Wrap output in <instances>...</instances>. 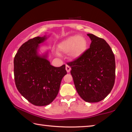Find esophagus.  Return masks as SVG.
Returning a JSON list of instances; mask_svg holds the SVG:
<instances>
[{
  "mask_svg": "<svg viewBox=\"0 0 132 132\" xmlns=\"http://www.w3.org/2000/svg\"><path fill=\"white\" fill-rule=\"evenodd\" d=\"M66 70L67 72H68V73L70 72V71L71 70L70 66H69V65H68V64H66Z\"/></svg>",
  "mask_w": 132,
  "mask_h": 132,
  "instance_id": "obj_1",
  "label": "esophagus"
}]
</instances>
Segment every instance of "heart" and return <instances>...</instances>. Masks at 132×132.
Returning <instances> with one entry per match:
<instances>
[{"mask_svg":"<svg viewBox=\"0 0 132 132\" xmlns=\"http://www.w3.org/2000/svg\"><path fill=\"white\" fill-rule=\"evenodd\" d=\"M59 51L64 53H70L73 59L80 56L87 48V41L84 37L79 35H73L68 38L58 45Z\"/></svg>","mask_w":132,"mask_h":132,"instance_id":"obj_1","label":"heart"}]
</instances>
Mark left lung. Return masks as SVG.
Listing matches in <instances>:
<instances>
[{
    "label": "left lung",
    "instance_id": "1",
    "mask_svg": "<svg viewBox=\"0 0 132 132\" xmlns=\"http://www.w3.org/2000/svg\"><path fill=\"white\" fill-rule=\"evenodd\" d=\"M87 35L91 40L90 48L68 64L80 97L86 102H97L104 100L114 86L115 56L104 39Z\"/></svg>",
    "mask_w": 132,
    "mask_h": 132
}]
</instances>
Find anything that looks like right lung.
I'll return each instance as SVG.
<instances>
[{"instance_id": "add662e5", "label": "right lung", "mask_w": 132, "mask_h": 132, "mask_svg": "<svg viewBox=\"0 0 132 132\" xmlns=\"http://www.w3.org/2000/svg\"><path fill=\"white\" fill-rule=\"evenodd\" d=\"M46 39L37 37L24 43L14 59V81L18 91L33 105L51 104L59 92L62 78L67 74L65 64L54 67L46 59L47 55L39 56V44Z\"/></svg>"}]
</instances>
